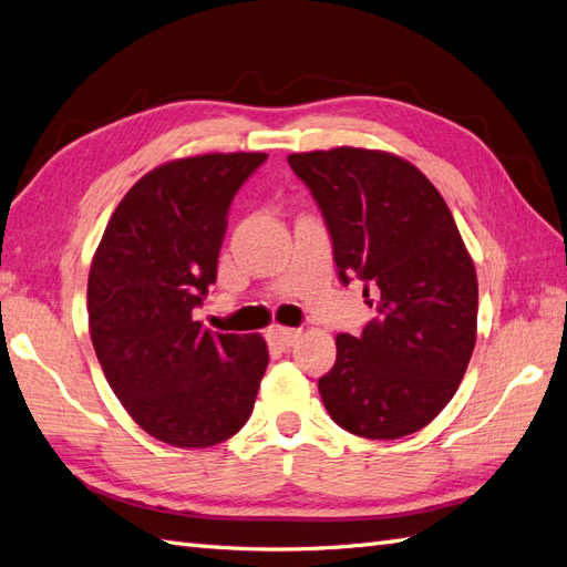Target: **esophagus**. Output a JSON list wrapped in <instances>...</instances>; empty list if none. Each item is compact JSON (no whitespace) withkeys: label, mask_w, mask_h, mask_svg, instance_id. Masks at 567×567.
<instances>
[{"label":"esophagus","mask_w":567,"mask_h":567,"mask_svg":"<svg viewBox=\"0 0 567 567\" xmlns=\"http://www.w3.org/2000/svg\"><path fill=\"white\" fill-rule=\"evenodd\" d=\"M299 332L301 330H297V328H280V326H275L268 336H270V340L278 344V347H282V350H289V347H292L297 340H299Z\"/></svg>","instance_id":"1"}]
</instances>
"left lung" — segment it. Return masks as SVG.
I'll return each mask as SVG.
<instances>
[{"label": "left lung", "instance_id": "1", "mask_svg": "<svg viewBox=\"0 0 567 567\" xmlns=\"http://www.w3.org/2000/svg\"><path fill=\"white\" fill-rule=\"evenodd\" d=\"M323 213L342 285L364 282L375 318L338 336L318 379L332 422L361 439L424 429L457 393L476 342L478 285L447 203L408 159L332 148L287 157Z\"/></svg>", "mask_w": 567, "mask_h": 567}]
</instances>
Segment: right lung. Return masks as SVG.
Segmentation results:
<instances>
[{"label": "right lung", "instance_id": "right-lung-1", "mask_svg": "<svg viewBox=\"0 0 567 567\" xmlns=\"http://www.w3.org/2000/svg\"><path fill=\"white\" fill-rule=\"evenodd\" d=\"M266 153L172 159L128 188L89 275V328L114 395L153 439L210 447L254 412L268 367L260 336L194 321L217 278L227 213Z\"/></svg>", "mask_w": 567, "mask_h": 567}]
</instances>
